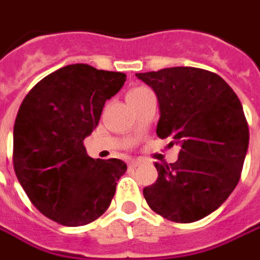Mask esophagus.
I'll list each match as a JSON object with an SVG mask.
<instances>
[{
  "label": "esophagus",
  "instance_id": "1",
  "mask_svg": "<svg viewBox=\"0 0 260 260\" xmlns=\"http://www.w3.org/2000/svg\"><path fill=\"white\" fill-rule=\"evenodd\" d=\"M137 165H139V160H136V158H133V160H130V161H128V166L130 167H136Z\"/></svg>",
  "mask_w": 260,
  "mask_h": 260
}]
</instances>
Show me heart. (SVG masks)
Masks as SVG:
<instances>
[{"mask_svg": "<svg viewBox=\"0 0 260 260\" xmlns=\"http://www.w3.org/2000/svg\"><path fill=\"white\" fill-rule=\"evenodd\" d=\"M146 91H150L149 88H146V87H136L133 90H130L128 94H127V97H133V95H139V94L146 93Z\"/></svg>", "mask_w": 260, "mask_h": 260, "instance_id": "obj_1", "label": "heart"}]
</instances>
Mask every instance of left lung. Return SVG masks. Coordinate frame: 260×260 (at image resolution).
<instances>
[{
	"label": "left lung",
	"mask_w": 260,
	"mask_h": 260,
	"mask_svg": "<svg viewBox=\"0 0 260 260\" xmlns=\"http://www.w3.org/2000/svg\"><path fill=\"white\" fill-rule=\"evenodd\" d=\"M136 76L157 95V136L180 146L177 161L154 163L158 177L143 189L144 199L167 220H200L239 182L249 146L242 103L223 78L207 70L172 67Z\"/></svg>",
	"instance_id": "1"
}]
</instances>
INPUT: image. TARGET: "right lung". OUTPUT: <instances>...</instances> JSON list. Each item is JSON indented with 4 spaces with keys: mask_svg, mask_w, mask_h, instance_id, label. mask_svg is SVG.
I'll list each match as a JSON object with an SVG mask.
<instances>
[{
    "mask_svg": "<svg viewBox=\"0 0 260 260\" xmlns=\"http://www.w3.org/2000/svg\"><path fill=\"white\" fill-rule=\"evenodd\" d=\"M124 73L71 64L37 83L14 124V170L31 203L62 226L91 223L109 209L127 166L91 158L84 139L99 124Z\"/></svg>",
    "mask_w": 260,
    "mask_h": 260,
    "instance_id": "right-lung-1",
    "label": "right lung"
}]
</instances>
